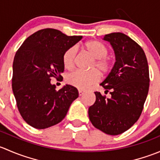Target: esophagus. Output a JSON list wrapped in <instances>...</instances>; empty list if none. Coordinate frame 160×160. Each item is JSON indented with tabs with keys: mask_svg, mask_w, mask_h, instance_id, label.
I'll return each mask as SVG.
<instances>
[{
	"mask_svg": "<svg viewBox=\"0 0 160 160\" xmlns=\"http://www.w3.org/2000/svg\"><path fill=\"white\" fill-rule=\"evenodd\" d=\"M78 92H79V95H80V96H82V95H83L85 93V91L83 90H79Z\"/></svg>",
	"mask_w": 160,
	"mask_h": 160,
	"instance_id": "1",
	"label": "esophagus"
}]
</instances>
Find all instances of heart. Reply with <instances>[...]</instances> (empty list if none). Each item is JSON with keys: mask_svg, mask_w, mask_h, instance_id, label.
<instances>
[{"mask_svg": "<svg viewBox=\"0 0 160 160\" xmlns=\"http://www.w3.org/2000/svg\"><path fill=\"white\" fill-rule=\"evenodd\" d=\"M85 49L94 59L90 71L76 70L67 77V82L71 86L80 90H86L99 80L100 73L106 75L113 68V60L108 56L109 49L105 44L98 40H91L84 45ZM77 56V46H71L62 55V64L64 68L70 70L75 66ZM97 69L98 70H96Z\"/></svg>", "mask_w": 160, "mask_h": 160, "instance_id": "obj_1", "label": "heart"}]
</instances>
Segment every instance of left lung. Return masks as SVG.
I'll list each match as a JSON object with an SVG mask.
<instances>
[{
  "mask_svg": "<svg viewBox=\"0 0 160 160\" xmlns=\"http://www.w3.org/2000/svg\"><path fill=\"white\" fill-rule=\"evenodd\" d=\"M104 39L111 43L116 56L112 70L101 83L111 98L94 92L96 101L88 114L95 128L117 135L129 129L142 112L149 88V66L142 48L128 35L114 32Z\"/></svg>",
  "mask_w": 160,
  "mask_h": 160,
  "instance_id": "8db88e82",
  "label": "left lung"
}]
</instances>
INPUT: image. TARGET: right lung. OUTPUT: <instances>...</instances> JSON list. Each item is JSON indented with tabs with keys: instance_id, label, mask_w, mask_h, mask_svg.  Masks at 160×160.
Wrapping results in <instances>:
<instances>
[{
	"instance_id": "obj_1",
	"label": "right lung",
	"mask_w": 160,
	"mask_h": 160,
	"mask_svg": "<svg viewBox=\"0 0 160 160\" xmlns=\"http://www.w3.org/2000/svg\"><path fill=\"white\" fill-rule=\"evenodd\" d=\"M82 36H68L54 28H44L25 39L14 56L12 90L18 109L27 124L44 129L59 123L79 96L71 85L55 90L52 77L61 80L62 55Z\"/></svg>"
}]
</instances>
